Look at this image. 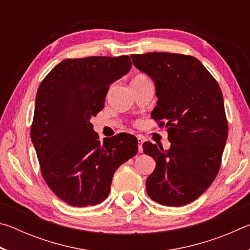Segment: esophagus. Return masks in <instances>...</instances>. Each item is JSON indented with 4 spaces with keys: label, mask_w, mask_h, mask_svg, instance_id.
I'll list each match as a JSON object with an SVG mask.
<instances>
[{
    "label": "esophagus",
    "mask_w": 250,
    "mask_h": 250,
    "mask_svg": "<svg viewBox=\"0 0 250 250\" xmlns=\"http://www.w3.org/2000/svg\"><path fill=\"white\" fill-rule=\"evenodd\" d=\"M142 143H143L142 138L141 137H138V149H139V152H140V153H142V152H143Z\"/></svg>",
    "instance_id": "34e87169"
}]
</instances>
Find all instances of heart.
<instances>
[{"mask_svg": "<svg viewBox=\"0 0 250 250\" xmlns=\"http://www.w3.org/2000/svg\"><path fill=\"white\" fill-rule=\"evenodd\" d=\"M145 79H149V78H147L146 75H141V74L140 75H137L133 78V80H145Z\"/></svg>", "mask_w": 250, "mask_h": 250, "instance_id": "1", "label": "heart"}]
</instances>
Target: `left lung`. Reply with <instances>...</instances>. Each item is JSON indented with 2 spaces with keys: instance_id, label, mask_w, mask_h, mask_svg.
<instances>
[{
  "instance_id": "left-lung-1",
  "label": "left lung",
  "mask_w": 250,
  "mask_h": 250,
  "mask_svg": "<svg viewBox=\"0 0 250 250\" xmlns=\"http://www.w3.org/2000/svg\"><path fill=\"white\" fill-rule=\"evenodd\" d=\"M133 65L153 79L158 103L151 113L166 126L167 151L151 142L143 151L155 160L146 179L151 200L166 206L195 201L218 174L228 135L219 84L197 58L183 54L131 55Z\"/></svg>"
}]
</instances>
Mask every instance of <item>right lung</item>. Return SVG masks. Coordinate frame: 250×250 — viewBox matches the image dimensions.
Instances as JSON below:
<instances>
[{"instance_id":"right-lung-1","label":"right lung","mask_w":250,"mask_h":250,"mask_svg":"<svg viewBox=\"0 0 250 250\" xmlns=\"http://www.w3.org/2000/svg\"><path fill=\"white\" fill-rule=\"evenodd\" d=\"M131 66L126 55L67 58L40 84L31 139L46 184L71 206L104 201L117 168L137 154L134 135L119 133L101 143L89 120L104 109L110 84Z\"/></svg>"}]
</instances>
